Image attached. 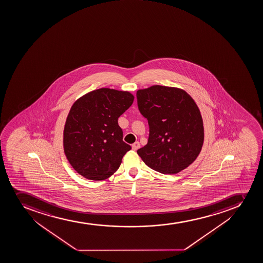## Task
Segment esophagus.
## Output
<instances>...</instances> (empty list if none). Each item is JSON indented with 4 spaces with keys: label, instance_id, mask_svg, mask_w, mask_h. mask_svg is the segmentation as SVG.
<instances>
[{
    "label": "esophagus",
    "instance_id": "esophagus-1",
    "mask_svg": "<svg viewBox=\"0 0 263 263\" xmlns=\"http://www.w3.org/2000/svg\"><path fill=\"white\" fill-rule=\"evenodd\" d=\"M139 148H140V143H139L138 141L135 142V143L132 145V149H133L134 151H136V150H138Z\"/></svg>",
    "mask_w": 263,
    "mask_h": 263
}]
</instances>
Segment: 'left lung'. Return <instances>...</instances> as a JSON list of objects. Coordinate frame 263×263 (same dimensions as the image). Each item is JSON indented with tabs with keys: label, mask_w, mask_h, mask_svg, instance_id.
<instances>
[{
	"label": "left lung",
	"mask_w": 263,
	"mask_h": 263,
	"mask_svg": "<svg viewBox=\"0 0 263 263\" xmlns=\"http://www.w3.org/2000/svg\"><path fill=\"white\" fill-rule=\"evenodd\" d=\"M139 110L148 121L146 146L137 150L144 163L163 174H177L195 161L202 148L200 109L184 90L156 86L136 92Z\"/></svg>",
	"instance_id": "1"
}]
</instances>
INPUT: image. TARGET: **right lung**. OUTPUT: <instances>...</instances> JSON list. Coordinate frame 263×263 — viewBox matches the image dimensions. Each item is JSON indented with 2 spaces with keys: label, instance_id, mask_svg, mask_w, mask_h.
<instances>
[{
  "label": "right lung",
  "instance_id": "1",
  "mask_svg": "<svg viewBox=\"0 0 263 263\" xmlns=\"http://www.w3.org/2000/svg\"><path fill=\"white\" fill-rule=\"evenodd\" d=\"M134 99L129 91L100 88L73 103L63 130V148L79 174L100 181L117 172L122 157L131 149L122 141L117 120Z\"/></svg>",
  "mask_w": 263,
  "mask_h": 263
}]
</instances>
